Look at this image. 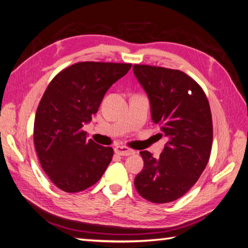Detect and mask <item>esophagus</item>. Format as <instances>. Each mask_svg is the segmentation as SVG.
Segmentation results:
<instances>
[{
	"mask_svg": "<svg viewBox=\"0 0 248 248\" xmlns=\"http://www.w3.org/2000/svg\"><path fill=\"white\" fill-rule=\"evenodd\" d=\"M114 152L120 156H130L135 154V152L133 150H130L127 146H117L114 148Z\"/></svg>",
	"mask_w": 248,
	"mask_h": 248,
	"instance_id": "1",
	"label": "esophagus"
}]
</instances>
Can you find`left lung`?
<instances>
[{"instance_id":"1","label":"left lung","mask_w":248,"mask_h":248,"mask_svg":"<svg viewBox=\"0 0 248 248\" xmlns=\"http://www.w3.org/2000/svg\"><path fill=\"white\" fill-rule=\"evenodd\" d=\"M135 76L147 93L154 123L167 137L159 159L147 151L135 186L148 202L166 203L185 195L205 170L212 147L211 110L202 87L179 70L134 64Z\"/></svg>"}]
</instances>
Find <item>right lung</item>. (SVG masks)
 Here are the masks:
<instances>
[{
  "label": "right lung",
  "mask_w": 248,
  "mask_h": 248,
  "mask_svg": "<svg viewBox=\"0 0 248 248\" xmlns=\"http://www.w3.org/2000/svg\"><path fill=\"white\" fill-rule=\"evenodd\" d=\"M131 63L84 62L55 76L38 105L34 144L41 167L58 189L68 193L96 184L113 156L112 147L87 139L82 129L103 97Z\"/></svg>",
  "instance_id": "add662e5"
}]
</instances>
